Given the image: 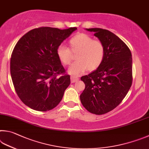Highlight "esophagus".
<instances>
[{"mask_svg": "<svg viewBox=\"0 0 149 149\" xmlns=\"http://www.w3.org/2000/svg\"><path fill=\"white\" fill-rule=\"evenodd\" d=\"M78 80H79V78L75 77H74V76H71V77H70V81H71L72 83L76 82L78 81Z\"/></svg>", "mask_w": 149, "mask_h": 149, "instance_id": "obj_1", "label": "esophagus"}]
</instances>
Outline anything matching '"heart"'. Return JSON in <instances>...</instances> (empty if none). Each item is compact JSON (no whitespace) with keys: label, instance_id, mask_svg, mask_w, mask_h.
Masks as SVG:
<instances>
[{"label":"heart","instance_id":"b5f03b06","mask_svg":"<svg viewBox=\"0 0 149 149\" xmlns=\"http://www.w3.org/2000/svg\"><path fill=\"white\" fill-rule=\"evenodd\" d=\"M70 49L63 44L57 47V57L63 64L69 65L72 60V53L77 54V61L70 65L68 72L78 77L86 70H94L102 64L105 56V46L98 39L86 33H79L69 40Z\"/></svg>","mask_w":149,"mask_h":149}]
</instances>
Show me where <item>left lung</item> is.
Here are the masks:
<instances>
[{
	"label": "left lung",
	"instance_id": "left-lung-1",
	"mask_svg": "<svg viewBox=\"0 0 149 149\" xmlns=\"http://www.w3.org/2000/svg\"><path fill=\"white\" fill-rule=\"evenodd\" d=\"M103 42L105 56L97 69L81 77L85 89L80 101L90 113L103 114L116 108L132 84V57L130 48L114 33L100 28L86 29Z\"/></svg>",
	"mask_w": 149,
	"mask_h": 149
}]
</instances>
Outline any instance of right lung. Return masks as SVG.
<instances>
[{
    "label": "right lung",
    "mask_w": 149,
    "mask_h": 149,
    "mask_svg": "<svg viewBox=\"0 0 149 149\" xmlns=\"http://www.w3.org/2000/svg\"><path fill=\"white\" fill-rule=\"evenodd\" d=\"M77 27L34 29L15 44L10 59V74L17 95L31 109H53L70 85V76L57 57V49Z\"/></svg>",
    "instance_id": "add662e5"
}]
</instances>
